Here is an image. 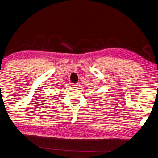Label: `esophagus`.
<instances>
[{
	"mask_svg": "<svg viewBox=\"0 0 158 158\" xmlns=\"http://www.w3.org/2000/svg\"><path fill=\"white\" fill-rule=\"evenodd\" d=\"M79 86V83H77V84H73V88H78Z\"/></svg>",
	"mask_w": 158,
	"mask_h": 158,
	"instance_id": "obj_1",
	"label": "esophagus"
}]
</instances>
